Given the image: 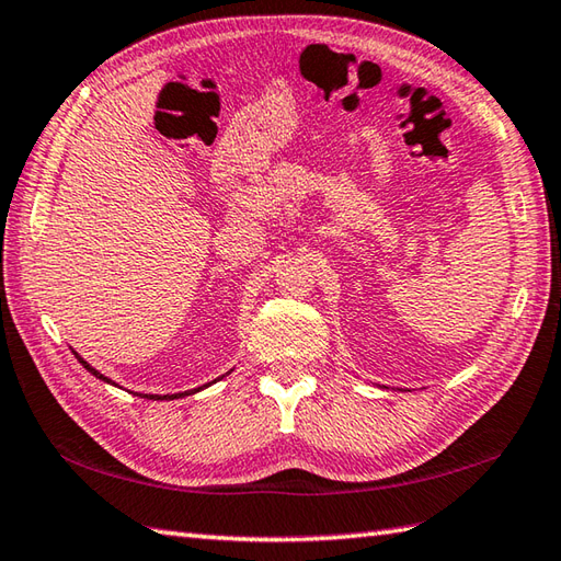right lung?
I'll return each instance as SVG.
<instances>
[{
  "mask_svg": "<svg viewBox=\"0 0 561 561\" xmlns=\"http://www.w3.org/2000/svg\"><path fill=\"white\" fill-rule=\"evenodd\" d=\"M77 359H79V364H81L83 368H87L89 374H93V376H96V378L105 380V383H111V378H105L103 374H99L96 368H93V366H89L87 362H83L79 354H77ZM199 390H202V388H195V390H185V392H175V396H141V398H147V400H175V398H183V396H193V392H199Z\"/></svg>",
  "mask_w": 561,
  "mask_h": 561,
  "instance_id": "right-lung-1",
  "label": "right lung"
}]
</instances>
